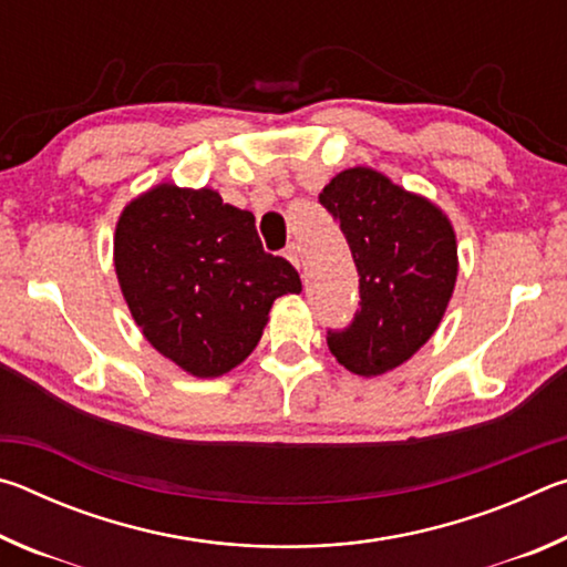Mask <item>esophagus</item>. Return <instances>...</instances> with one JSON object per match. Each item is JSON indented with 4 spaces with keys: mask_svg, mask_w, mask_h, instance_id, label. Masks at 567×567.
<instances>
[{
    "mask_svg": "<svg viewBox=\"0 0 567 567\" xmlns=\"http://www.w3.org/2000/svg\"><path fill=\"white\" fill-rule=\"evenodd\" d=\"M285 257H287V260H290V262L297 267V270H300V267H302L300 247H297V245H287V249H285Z\"/></svg>",
    "mask_w": 567,
    "mask_h": 567,
    "instance_id": "34e87169",
    "label": "esophagus"
}]
</instances>
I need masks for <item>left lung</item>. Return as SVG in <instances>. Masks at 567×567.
<instances>
[{"mask_svg": "<svg viewBox=\"0 0 567 567\" xmlns=\"http://www.w3.org/2000/svg\"><path fill=\"white\" fill-rule=\"evenodd\" d=\"M348 237L360 275V310L330 332V352L354 375L378 378L433 338L457 280L450 217L372 167H350L320 195Z\"/></svg>", "mask_w": 567, "mask_h": 567, "instance_id": "left-lung-1", "label": "left lung"}]
</instances>
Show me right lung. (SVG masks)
<instances>
[{
    "label": "right lung",
    "instance_id": "obj_1",
    "mask_svg": "<svg viewBox=\"0 0 567 567\" xmlns=\"http://www.w3.org/2000/svg\"><path fill=\"white\" fill-rule=\"evenodd\" d=\"M114 272L137 328L195 378H219L247 360L272 302L300 292L295 267L267 255L255 215L217 189L150 187L122 209Z\"/></svg>",
    "mask_w": 567,
    "mask_h": 567
}]
</instances>
